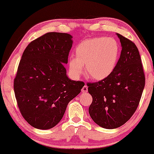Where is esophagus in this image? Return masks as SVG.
I'll return each mask as SVG.
<instances>
[{
    "label": "esophagus",
    "mask_w": 154,
    "mask_h": 154,
    "mask_svg": "<svg viewBox=\"0 0 154 154\" xmlns=\"http://www.w3.org/2000/svg\"><path fill=\"white\" fill-rule=\"evenodd\" d=\"M82 92H83V93H85V92H88V86L87 85H84L83 87V88H82Z\"/></svg>",
    "instance_id": "1"
}]
</instances>
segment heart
<instances>
[{
	"label": "heart",
	"mask_w": 154,
	"mask_h": 154,
	"mask_svg": "<svg viewBox=\"0 0 154 154\" xmlns=\"http://www.w3.org/2000/svg\"><path fill=\"white\" fill-rule=\"evenodd\" d=\"M75 57L69 60V67L75 76L83 73L94 81H102L109 76L116 66L120 47L113 38L94 37L81 42L75 48Z\"/></svg>",
	"instance_id": "obj_1"
}]
</instances>
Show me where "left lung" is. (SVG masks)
Returning a JSON list of instances; mask_svg holds the SVG:
<instances>
[{"label":"left lung","instance_id":"1","mask_svg":"<svg viewBox=\"0 0 154 154\" xmlns=\"http://www.w3.org/2000/svg\"><path fill=\"white\" fill-rule=\"evenodd\" d=\"M122 50L111 74L102 81L88 83L92 97L89 107L94 123L106 129L125 124L135 112L145 85L142 60L133 42L116 33Z\"/></svg>","mask_w":154,"mask_h":154}]
</instances>
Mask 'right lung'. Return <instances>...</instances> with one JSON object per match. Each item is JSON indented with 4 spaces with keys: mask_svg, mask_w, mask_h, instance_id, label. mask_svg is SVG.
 I'll use <instances>...</instances> for the list:
<instances>
[{
    "mask_svg": "<svg viewBox=\"0 0 154 154\" xmlns=\"http://www.w3.org/2000/svg\"><path fill=\"white\" fill-rule=\"evenodd\" d=\"M72 38L47 33L31 42L22 54L14 91L22 116L37 129H50L60 123L69 102L85 85L69 79L64 67Z\"/></svg>",
    "mask_w": 154,
    "mask_h": 154,
    "instance_id": "right-lung-1",
    "label": "right lung"
}]
</instances>
